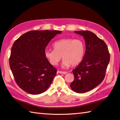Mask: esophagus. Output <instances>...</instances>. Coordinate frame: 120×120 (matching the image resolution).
I'll list each match as a JSON object with an SVG mask.
<instances>
[{
	"instance_id": "esophagus-1",
	"label": "esophagus",
	"mask_w": 120,
	"mask_h": 120,
	"mask_svg": "<svg viewBox=\"0 0 120 120\" xmlns=\"http://www.w3.org/2000/svg\"><path fill=\"white\" fill-rule=\"evenodd\" d=\"M58 72L61 74H66L67 73L66 71H59Z\"/></svg>"
}]
</instances>
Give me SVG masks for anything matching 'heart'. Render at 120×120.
<instances>
[{"mask_svg": "<svg viewBox=\"0 0 120 120\" xmlns=\"http://www.w3.org/2000/svg\"><path fill=\"white\" fill-rule=\"evenodd\" d=\"M53 47L54 50L44 52L45 58L53 66L58 64L61 56L62 67L68 68L71 64L76 66L82 61L85 54V43L80 39L62 38L54 42Z\"/></svg>", "mask_w": 120, "mask_h": 120, "instance_id": "b5f03b06", "label": "heart"}]
</instances>
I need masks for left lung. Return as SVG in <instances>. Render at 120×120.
<instances>
[{"label": "left lung", "mask_w": 120, "mask_h": 120, "mask_svg": "<svg viewBox=\"0 0 120 120\" xmlns=\"http://www.w3.org/2000/svg\"><path fill=\"white\" fill-rule=\"evenodd\" d=\"M74 32L84 37L86 51L82 60L72 70L75 78L70 87L75 92L84 93L102 82L110 56L106 43L94 33L89 31Z\"/></svg>", "instance_id": "left-lung-1"}]
</instances>
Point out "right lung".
Listing matches in <instances>:
<instances>
[{
  "label": "right lung",
  "instance_id": "1",
  "mask_svg": "<svg viewBox=\"0 0 120 120\" xmlns=\"http://www.w3.org/2000/svg\"><path fill=\"white\" fill-rule=\"evenodd\" d=\"M60 31H31L16 40L9 66L15 82L25 92L38 95L47 90L56 74L44 55L46 46Z\"/></svg>",
  "mask_w": 120,
  "mask_h": 120
}]
</instances>
